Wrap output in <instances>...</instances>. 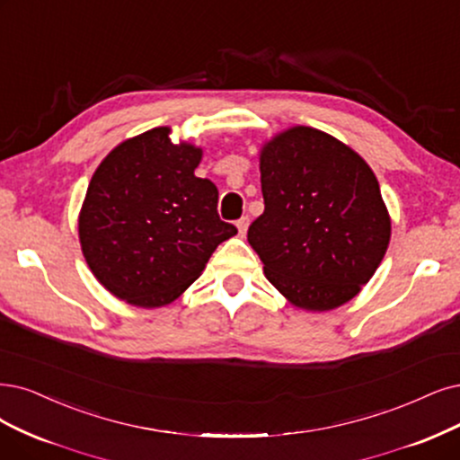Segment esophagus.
I'll use <instances>...</instances> for the list:
<instances>
[{
	"label": "esophagus",
	"instance_id": "34e87169",
	"mask_svg": "<svg viewBox=\"0 0 460 460\" xmlns=\"http://www.w3.org/2000/svg\"><path fill=\"white\" fill-rule=\"evenodd\" d=\"M248 226H250V217H248V216H243L239 221H236V229H239V234H241V236L246 234Z\"/></svg>",
	"mask_w": 460,
	"mask_h": 460
}]
</instances>
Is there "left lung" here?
<instances>
[{
	"label": "left lung",
	"mask_w": 460,
	"mask_h": 460,
	"mask_svg": "<svg viewBox=\"0 0 460 460\" xmlns=\"http://www.w3.org/2000/svg\"><path fill=\"white\" fill-rule=\"evenodd\" d=\"M263 214L248 243L267 280L294 307L324 313L360 294L390 243L379 181L352 147L290 127L260 151Z\"/></svg>",
	"instance_id": "left-lung-1"
}]
</instances>
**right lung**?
Returning a JSON list of instances; mask_svg holds the SVG:
<instances>
[{
	"label": "right lung",
	"mask_w": 460,
	"mask_h": 460,
	"mask_svg": "<svg viewBox=\"0 0 460 460\" xmlns=\"http://www.w3.org/2000/svg\"><path fill=\"white\" fill-rule=\"evenodd\" d=\"M170 127L115 146L94 170L79 212L81 252L117 299L155 309L178 299L236 227L217 216V190L195 176L202 149Z\"/></svg>",
	"instance_id": "add662e5"
}]
</instances>
